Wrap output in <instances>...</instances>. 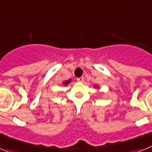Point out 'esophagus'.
I'll return each mask as SVG.
<instances>
[{"label": "esophagus", "mask_w": 152, "mask_h": 152, "mask_svg": "<svg viewBox=\"0 0 152 152\" xmlns=\"http://www.w3.org/2000/svg\"><path fill=\"white\" fill-rule=\"evenodd\" d=\"M84 80V77H78V78H77V80L78 81V82H83Z\"/></svg>", "instance_id": "1"}]
</instances>
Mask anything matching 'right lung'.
<instances>
[{"label": "right lung", "instance_id": "right-lung-1", "mask_svg": "<svg viewBox=\"0 0 152 152\" xmlns=\"http://www.w3.org/2000/svg\"><path fill=\"white\" fill-rule=\"evenodd\" d=\"M71 81H72V80H71V79H69V80H65V81H64V83H63V84H64V85H67V84H69V83L71 82Z\"/></svg>", "mask_w": 152, "mask_h": 152}]
</instances>
